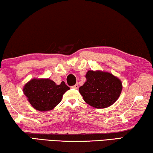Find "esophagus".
Masks as SVG:
<instances>
[{
    "instance_id": "obj_1",
    "label": "esophagus",
    "mask_w": 153,
    "mask_h": 153,
    "mask_svg": "<svg viewBox=\"0 0 153 153\" xmlns=\"http://www.w3.org/2000/svg\"><path fill=\"white\" fill-rule=\"evenodd\" d=\"M72 88H73V89H77L79 88V85H78V84L74 85V86H72Z\"/></svg>"
}]
</instances>
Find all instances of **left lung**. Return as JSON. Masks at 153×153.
<instances>
[{
    "instance_id": "8db88e82",
    "label": "left lung",
    "mask_w": 153,
    "mask_h": 153,
    "mask_svg": "<svg viewBox=\"0 0 153 153\" xmlns=\"http://www.w3.org/2000/svg\"><path fill=\"white\" fill-rule=\"evenodd\" d=\"M87 81L79 87L84 101L96 108H104L113 104L122 91L121 80L107 72L89 71Z\"/></svg>"
}]
</instances>
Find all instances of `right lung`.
Listing matches in <instances>:
<instances>
[{
    "instance_id": "add662e5",
    "label": "right lung",
    "mask_w": 153,
    "mask_h": 153,
    "mask_svg": "<svg viewBox=\"0 0 153 153\" xmlns=\"http://www.w3.org/2000/svg\"><path fill=\"white\" fill-rule=\"evenodd\" d=\"M70 87L64 81L57 85L49 79H33L25 85L23 91L32 107L39 111H49L62 101Z\"/></svg>"
}]
</instances>
